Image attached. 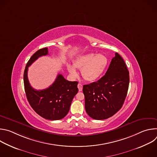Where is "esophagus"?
Here are the masks:
<instances>
[{"label":"esophagus","mask_w":157,"mask_h":157,"mask_svg":"<svg viewBox=\"0 0 157 157\" xmlns=\"http://www.w3.org/2000/svg\"><path fill=\"white\" fill-rule=\"evenodd\" d=\"M78 89H79V91H82V85L80 83H79L78 84Z\"/></svg>","instance_id":"obj_1"}]
</instances>
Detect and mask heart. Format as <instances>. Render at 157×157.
Instances as JSON below:
<instances>
[{
  "label": "heart",
  "instance_id": "b5f03b06",
  "mask_svg": "<svg viewBox=\"0 0 157 157\" xmlns=\"http://www.w3.org/2000/svg\"><path fill=\"white\" fill-rule=\"evenodd\" d=\"M107 58L102 54L88 53L78 57L73 62V66L68 64L67 68L73 76L77 75L76 68L81 70L82 77L87 81L93 82L98 79L104 73L107 65Z\"/></svg>",
  "mask_w": 157,
  "mask_h": 157
}]
</instances>
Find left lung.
I'll return each mask as SVG.
<instances>
[{
    "label": "left lung",
    "instance_id": "1",
    "mask_svg": "<svg viewBox=\"0 0 157 157\" xmlns=\"http://www.w3.org/2000/svg\"><path fill=\"white\" fill-rule=\"evenodd\" d=\"M115 55L103 77L83 86L85 109L93 119L104 120L114 116L127 96L129 72L123 58L117 53Z\"/></svg>",
    "mask_w": 157,
    "mask_h": 157
}]
</instances>
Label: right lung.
Wrapping results in <instances>:
<instances>
[{
  "label": "right lung",
  "instance_id": "right-lung-1",
  "mask_svg": "<svg viewBox=\"0 0 157 157\" xmlns=\"http://www.w3.org/2000/svg\"><path fill=\"white\" fill-rule=\"evenodd\" d=\"M48 54V48H44L35 52L29 60L24 74V87L27 100L36 113L44 119L56 121L68 113L73 99L78 92V82L69 81L58 74L49 87L43 90L34 89L28 79L29 67L39 57Z\"/></svg>",
  "mask_w": 157,
  "mask_h": 157
}]
</instances>
